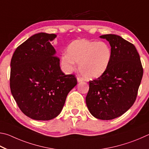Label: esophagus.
<instances>
[{
  "instance_id": "1",
  "label": "esophagus",
  "mask_w": 149,
  "mask_h": 149,
  "mask_svg": "<svg viewBox=\"0 0 149 149\" xmlns=\"http://www.w3.org/2000/svg\"><path fill=\"white\" fill-rule=\"evenodd\" d=\"M77 81H78V82H81L83 81V79H81V78L78 77V78H77Z\"/></svg>"
}]
</instances>
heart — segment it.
Wrapping results in <instances>:
<instances>
[{
  "label": "heart",
  "mask_w": 149,
  "mask_h": 149,
  "mask_svg": "<svg viewBox=\"0 0 149 149\" xmlns=\"http://www.w3.org/2000/svg\"><path fill=\"white\" fill-rule=\"evenodd\" d=\"M112 58L111 47L105 42L79 39L72 42L67 53L62 55L61 63L67 72L73 71L79 64V69L86 79H96L105 73Z\"/></svg>",
  "instance_id": "obj_1"
}]
</instances>
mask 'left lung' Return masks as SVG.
Listing matches in <instances>:
<instances>
[{
  "instance_id": "left-lung-1",
  "label": "left lung",
  "mask_w": 149,
  "mask_h": 149,
  "mask_svg": "<svg viewBox=\"0 0 149 149\" xmlns=\"http://www.w3.org/2000/svg\"><path fill=\"white\" fill-rule=\"evenodd\" d=\"M110 44V65L98 79L89 82L86 103L96 118L112 120L120 116L134 105L143 69L134 44L116 35L100 36Z\"/></svg>"
}]
</instances>
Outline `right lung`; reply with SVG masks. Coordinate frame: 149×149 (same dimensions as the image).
<instances>
[{
    "mask_svg": "<svg viewBox=\"0 0 149 149\" xmlns=\"http://www.w3.org/2000/svg\"><path fill=\"white\" fill-rule=\"evenodd\" d=\"M56 36L45 33L31 36L16 48L10 63L12 94L22 113L36 120L58 116L77 84L74 75L61 71L50 44Z\"/></svg>",
    "mask_w": 149,
    "mask_h": 149,
    "instance_id": "1",
    "label": "right lung"
}]
</instances>
